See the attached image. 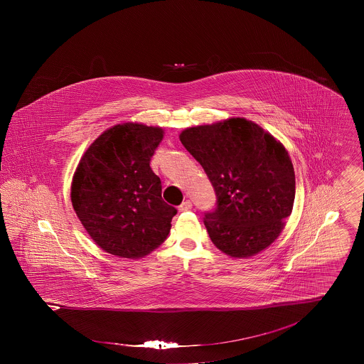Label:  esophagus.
<instances>
[{"instance_id": "34e87169", "label": "esophagus", "mask_w": 364, "mask_h": 364, "mask_svg": "<svg viewBox=\"0 0 364 364\" xmlns=\"http://www.w3.org/2000/svg\"><path fill=\"white\" fill-rule=\"evenodd\" d=\"M190 208H192V202H191V200H186V202H183V203L178 206V211H188Z\"/></svg>"}]
</instances>
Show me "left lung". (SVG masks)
Here are the masks:
<instances>
[{
    "label": "left lung",
    "instance_id": "left-lung-1",
    "mask_svg": "<svg viewBox=\"0 0 364 364\" xmlns=\"http://www.w3.org/2000/svg\"><path fill=\"white\" fill-rule=\"evenodd\" d=\"M178 138L215 190L217 208L203 220L213 244L245 259L276 242L294 202V165L284 144L244 117L190 127Z\"/></svg>",
    "mask_w": 364,
    "mask_h": 364
}]
</instances>
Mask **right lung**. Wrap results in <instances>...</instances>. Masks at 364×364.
<instances>
[{
    "instance_id": "add662e5",
    "label": "right lung",
    "mask_w": 364,
    "mask_h": 364,
    "mask_svg": "<svg viewBox=\"0 0 364 364\" xmlns=\"http://www.w3.org/2000/svg\"><path fill=\"white\" fill-rule=\"evenodd\" d=\"M164 128L122 122L104 131L80 158L70 202L88 236L105 252L139 259L166 240L177 210L164 202L150 159Z\"/></svg>"
}]
</instances>
